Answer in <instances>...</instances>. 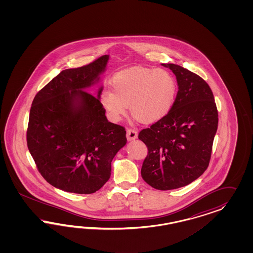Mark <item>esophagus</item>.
<instances>
[{
	"label": "esophagus",
	"mask_w": 253,
	"mask_h": 253,
	"mask_svg": "<svg viewBox=\"0 0 253 253\" xmlns=\"http://www.w3.org/2000/svg\"><path fill=\"white\" fill-rule=\"evenodd\" d=\"M136 138H137V131L136 130H134V129H131V128L127 129V139L129 141H132V140H134Z\"/></svg>",
	"instance_id": "esophagus-1"
}]
</instances>
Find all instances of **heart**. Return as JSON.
Returning a JSON list of instances; mask_svg holds the SVG:
<instances>
[{
  "label": "heart",
  "instance_id": "heart-1",
  "mask_svg": "<svg viewBox=\"0 0 253 253\" xmlns=\"http://www.w3.org/2000/svg\"><path fill=\"white\" fill-rule=\"evenodd\" d=\"M111 89L99 93L100 103L110 121L119 122L129 105L131 116L148 124L168 114L175 101L177 84L165 69L134 68L115 74Z\"/></svg>",
  "mask_w": 253,
  "mask_h": 253
}]
</instances>
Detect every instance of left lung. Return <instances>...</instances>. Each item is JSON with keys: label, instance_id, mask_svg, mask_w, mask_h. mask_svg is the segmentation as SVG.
I'll return each instance as SVG.
<instances>
[{"label": "left lung", "instance_id": "8db88e82", "mask_svg": "<svg viewBox=\"0 0 253 253\" xmlns=\"http://www.w3.org/2000/svg\"><path fill=\"white\" fill-rule=\"evenodd\" d=\"M176 76L178 92L168 114L139 132L148 153L141 174L159 190L183 187L207 169L218 128L213 93L199 75L174 64H162Z\"/></svg>", "mask_w": 253, "mask_h": 253}]
</instances>
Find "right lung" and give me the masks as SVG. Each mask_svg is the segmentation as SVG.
<instances>
[{
  "label": "right lung",
  "mask_w": 253,
  "mask_h": 253,
  "mask_svg": "<svg viewBox=\"0 0 253 253\" xmlns=\"http://www.w3.org/2000/svg\"><path fill=\"white\" fill-rule=\"evenodd\" d=\"M108 55L65 69L32 101L27 145L39 172L61 190L92 194L111 175V161L126 145L125 128L109 123L97 97L85 91L105 70Z\"/></svg>",
  "instance_id": "obj_1"
}]
</instances>
